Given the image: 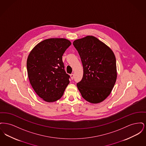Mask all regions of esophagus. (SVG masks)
I'll return each instance as SVG.
<instances>
[{
  "label": "esophagus",
  "instance_id": "34e87169",
  "mask_svg": "<svg viewBox=\"0 0 146 146\" xmlns=\"http://www.w3.org/2000/svg\"><path fill=\"white\" fill-rule=\"evenodd\" d=\"M70 76L71 79L73 80V78H74V74H70Z\"/></svg>",
  "mask_w": 146,
  "mask_h": 146
}]
</instances>
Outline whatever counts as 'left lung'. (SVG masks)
<instances>
[{
    "label": "left lung",
    "instance_id": "obj_1",
    "mask_svg": "<svg viewBox=\"0 0 146 146\" xmlns=\"http://www.w3.org/2000/svg\"><path fill=\"white\" fill-rule=\"evenodd\" d=\"M80 55L83 76L76 85L82 97L98 104L108 97L115 83L116 59L110 47L97 38L88 35L73 43Z\"/></svg>",
    "mask_w": 146,
    "mask_h": 146
}]
</instances>
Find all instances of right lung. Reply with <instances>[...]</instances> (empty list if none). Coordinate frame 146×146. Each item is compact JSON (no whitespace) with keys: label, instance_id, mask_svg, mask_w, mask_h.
<instances>
[{"label":"right lung","instance_id":"right-lung-1","mask_svg":"<svg viewBox=\"0 0 146 146\" xmlns=\"http://www.w3.org/2000/svg\"><path fill=\"white\" fill-rule=\"evenodd\" d=\"M70 45L71 42L64 38H50L38 43L28 55L29 82L36 94L46 102L61 98L70 83L62 56Z\"/></svg>","mask_w":146,"mask_h":146}]
</instances>
